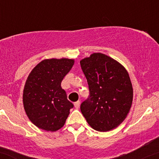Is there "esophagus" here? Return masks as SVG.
Masks as SVG:
<instances>
[{
    "label": "esophagus",
    "mask_w": 159,
    "mask_h": 159,
    "mask_svg": "<svg viewBox=\"0 0 159 159\" xmlns=\"http://www.w3.org/2000/svg\"><path fill=\"white\" fill-rule=\"evenodd\" d=\"M80 103H81V102H80V101H77V102H75L74 105H75V109H78V108H79Z\"/></svg>",
    "instance_id": "34e87169"
}]
</instances>
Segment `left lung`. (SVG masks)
<instances>
[{
    "label": "left lung",
    "instance_id": "obj_1",
    "mask_svg": "<svg viewBox=\"0 0 159 159\" xmlns=\"http://www.w3.org/2000/svg\"><path fill=\"white\" fill-rule=\"evenodd\" d=\"M88 84L89 95L81 104V113L94 130L108 131L128 116L133 101V88L126 69L100 53L80 61Z\"/></svg>",
    "mask_w": 159,
    "mask_h": 159
}]
</instances>
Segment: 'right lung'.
Returning <instances> with one entry per match:
<instances>
[{
  "label": "right lung",
  "mask_w": 159,
  "mask_h": 159,
  "mask_svg": "<svg viewBox=\"0 0 159 159\" xmlns=\"http://www.w3.org/2000/svg\"><path fill=\"white\" fill-rule=\"evenodd\" d=\"M74 65L69 59H50L38 63L28 77L23 90L24 109L38 128L56 131L65 125L72 109L61 82Z\"/></svg>",
  "instance_id": "right-lung-1"
}]
</instances>
